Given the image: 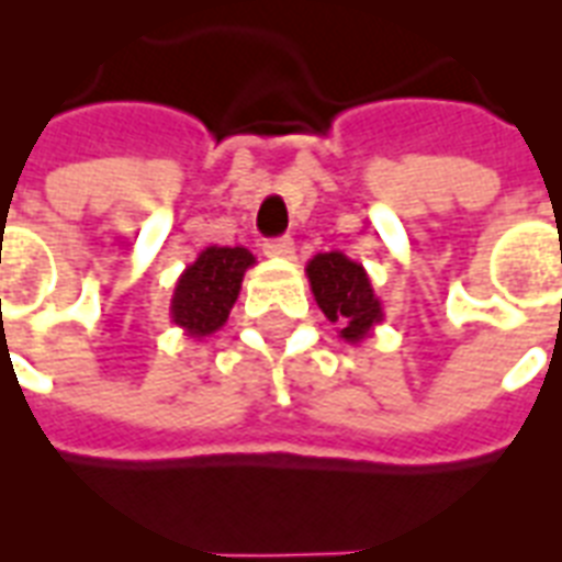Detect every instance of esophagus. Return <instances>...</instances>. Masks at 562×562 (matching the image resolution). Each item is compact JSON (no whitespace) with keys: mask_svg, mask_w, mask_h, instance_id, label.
I'll list each match as a JSON object with an SVG mask.
<instances>
[{"mask_svg":"<svg viewBox=\"0 0 562 562\" xmlns=\"http://www.w3.org/2000/svg\"><path fill=\"white\" fill-rule=\"evenodd\" d=\"M262 250L265 256H271V259H291V256H294V241H291L289 236L271 238V241H265Z\"/></svg>","mask_w":562,"mask_h":562,"instance_id":"esophagus-1","label":"esophagus"}]
</instances>
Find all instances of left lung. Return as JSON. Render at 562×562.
I'll list each match as a JSON object with an SVG mask.
<instances>
[{
    "label": "left lung",
    "instance_id": "obj_1",
    "mask_svg": "<svg viewBox=\"0 0 562 562\" xmlns=\"http://www.w3.org/2000/svg\"><path fill=\"white\" fill-rule=\"evenodd\" d=\"M306 277L321 312L338 326L347 344H361L384 321L382 300L375 297L364 265L352 262L341 250L312 256Z\"/></svg>",
    "mask_w": 562,
    "mask_h": 562
}]
</instances>
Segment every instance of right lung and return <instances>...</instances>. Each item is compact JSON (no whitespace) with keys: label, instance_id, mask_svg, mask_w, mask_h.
Wrapping results in <instances>:
<instances>
[{"label":"right lung","instance_id":"obj_1","mask_svg":"<svg viewBox=\"0 0 562 562\" xmlns=\"http://www.w3.org/2000/svg\"><path fill=\"white\" fill-rule=\"evenodd\" d=\"M256 256L247 247L210 245L198 254L187 271L180 273L171 294V324H178L183 335L201 341L218 333L227 324L229 308L238 300L247 268H254Z\"/></svg>","mask_w":562,"mask_h":562}]
</instances>
